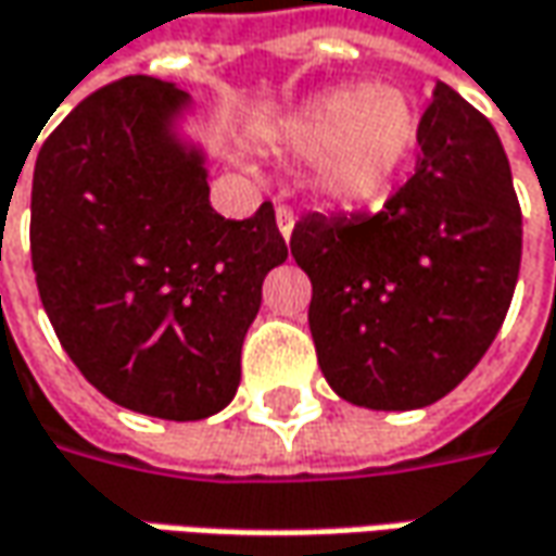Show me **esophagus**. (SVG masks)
<instances>
[{"label": "esophagus", "mask_w": 556, "mask_h": 556, "mask_svg": "<svg viewBox=\"0 0 556 556\" xmlns=\"http://www.w3.org/2000/svg\"><path fill=\"white\" fill-rule=\"evenodd\" d=\"M277 227L286 240L292 237V227H295V212H292L289 205H277Z\"/></svg>", "instance_id": "1"}]
</instances>
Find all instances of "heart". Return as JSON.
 <instances>
[{
    "label": "heart",
    "instance_id": "obj_1",
    "mask_svg": "<svg viewBox=\"0 0 556 556\" xmlns=\"http://www.w3.org/2000/svg\"><path fill=\"white\" fill-rule=\"evenodd\" d=\"M415 110L400 91L378 86H344L316 101L295 125L298 147L319 153L332 150L326 163L329 197L359 205L391 184L415 144Z\"/></svg>",
    "mask_w": 556,
    "mask_h": 556
}]
</instances>
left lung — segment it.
I'll return each mask as SVG.
<instances>
[{
    "label": "left lung",
    "mask_w": 556,
    "mask_h": 556,
    "mask_svg": "<svg viewBox=\"0 0 556 556\" xmlns=\"http://www.w3.org/2000/svg\"><path fill=\"white\" fill-rule=\"evenodd\" d=\"M289 245L332 391L366 409L431 406L480 363L514 298L523 215L505 147L440 83L406 184L378 212L304 215Z\"/></svg>",
    "instance_id": "left-lung-1"
}]
</instances>
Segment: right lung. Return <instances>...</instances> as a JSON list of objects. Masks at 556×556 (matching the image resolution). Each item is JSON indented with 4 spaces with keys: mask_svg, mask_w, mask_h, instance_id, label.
<instances>
[{
    "mask_svg": "<svg viewBox=\"0 0 556 556\" xmlns=\"http://www.w3.org/2000/svg\"><path fill=\"white\" fill-rule=\"evenodd\" d=\"M184 101L153 76L91 91L39 147L29 200L61 348L106 400L165 421L233 400L261 282L289 255L274 202L245 220L208 205L200 156L165 128Z\"/></svg>",
    "mask_w": 556,
    "mask_h": 556,
    "instance_id": "obj_1",
    "label": "right lung"
}]
</instances>
